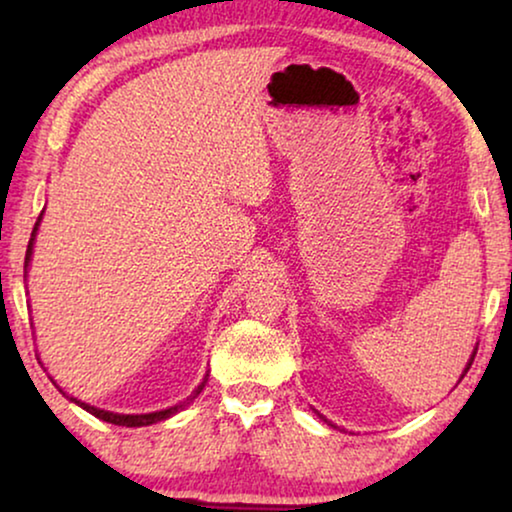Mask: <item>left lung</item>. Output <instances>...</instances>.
<instances>
[{"label": "left lung", "instance_id": "1", "mask_svg": "<svg viewBox=\"0 0 512 512\" xmlns=\"http://www.w3.org/2000/svg\"><path fill=\"white\" fill-rule=\"evenodd\" d=\"M473 356H475V352L471 354V359H468V363H466V368H464V373H461V377H464L466 373H468V368H471V363H473ZM321 417V415H319ZM321 419H324V417H321ZM324 422H326V419H324Z\"/></svg>", "mask_w": 512, "mask_h": 512}]
</instances>
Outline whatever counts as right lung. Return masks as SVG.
Wrapping results in <instances>:
<instances>
[{"label":"right lung","mask_w":512,"mask_h":512,"mask_svg":"<svg viewBox=\"0 0 512 512\" xmlns=\"http://www.w3.org/2000/svg\"><path fill=\"white\" fill-rule=\"evenodd\" d=\"M41 219H44V212L39 214V219H37V223H34V228H32V237H30V244H27V251H25V277H27V270H30V263H32V254H34V240H37V230H39V226H41ZM53 380V377H51ZM207 380H209V373H205V377H202V382L198 384V387H195L193 391H191V396H186V401H181V403H177V405H172V408H165V410H156V412H142V415H123V412H111V410H102V408H95V405H90V403H83V401H79V398H72V396H67L65 391H62L58 384H55V380H53V384L55 387H58L62 394H65L69 401L72 403H76L79 405V408H83L86 412H90V415H95L97 419H102V422H109V424H116V426H128V429H132V426H151V424H158V422H163V419H170V417H174L177 415V412H181L186 408V405H191L195 398L200 396V391L205 389V384H207Z\"/></svg>","instance_id":"right-lung-1"}]
</instances>
